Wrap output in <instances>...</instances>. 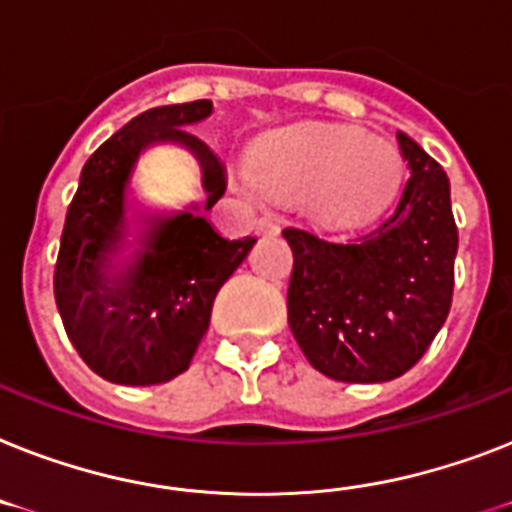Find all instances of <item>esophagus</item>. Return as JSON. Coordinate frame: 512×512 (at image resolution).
I'll return each instance as SVG.
<instances>
[{"label": "esophagus", "mask_w": 512, "mask_h": 512, "mask_svg": "<svg viewBox=\"0 0 512 512\" xmlns=\"http://www.w3.org/2000/svg\"><path fill=\"white\" fill-rule=\"evenodd\" d=\"M257 231H260V234H276V231H278L276 220H273V218H260V220H257Z\"/></svg>", "instance_id": "esophagus-1"}]
</instances>
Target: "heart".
<instances>
[{"instance_id": "1", "label": "heart", "mask_w": 512, "mask_h": 512, "mask_svg": "<svg viewBox=\"0 0 512 512\" xmlns=\"http://www.w3.org/2000/svg\"><path fill=\"white\" fill-rule=\"evenodd\" d=\"M400 157L381 136L305 123L273 131L255 147L252 173L268 194L305 199L328 220L371 213L392 189Z\"/></svg>"}]
</instances>
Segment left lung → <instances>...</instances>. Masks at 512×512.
<instances>
[{
    "mask_svg": "<svg viewBox=\"0 0 512 512\" xmlns=\"http://www.w3.org/2000/svg\"><path fill=\"white\" fill-rule=\"evenodd\" d=\"M397 141L413 173L384 220L344 239L284 228L294 252L289 328L315 371L344 384H384L410 371L452 305L450 178L405 131Z\"/></svg>",
    "mask_w": 512,
    "mask_h": 512,
    "instance_id": "left-lung-1",
    "label": "left lung"
}]
</instances>
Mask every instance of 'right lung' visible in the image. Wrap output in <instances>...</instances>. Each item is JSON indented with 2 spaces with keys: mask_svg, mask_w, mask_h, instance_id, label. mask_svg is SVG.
I'll use <instances>...</instances> for the list:
<instances>
[{
  "mask_svg": "<svg viewBox=\"0 0 512 512\" xmlns=\"http://www.w3.org/2000/svg\"><path fill=\"white\" fill-rule=\"evenodd\" d=\"M213 102L152 107L112 134L81 170L54 268L62 326L83 363L110 384H165L189 368L210 326L215 294L255 236L226 239L202 207L226 191V168L191 128ZM181 146L200 165L205 200L176 214H136L135 165L149 148Z\"/></svg>",
  "mask_w": 512,
  "mask_h": 512,
  "instance_id": "add662e5",
  "label": "right lung"
}]
</instances>
